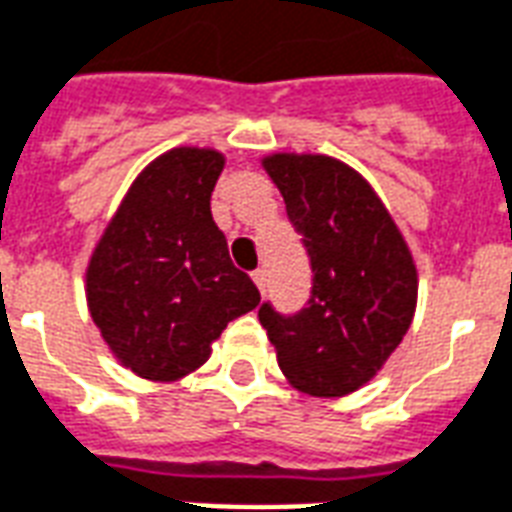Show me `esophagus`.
I'll return each mask as SVG.
<instances>
[{"label":"esophagus","instance_id":"34e87169","mask_svg":"<svg viewBox=\"0 0 512 512\" xmlns=\"http://www.w3.org/2000/svg\"><path fill=\"white\" fill-rule=\"evenodd\" d=\"M253 283L259 286V291H264V288H267V272H264V270H253Z\"/></svg>","mask_w":512,"mask_h":512}]
</instances>
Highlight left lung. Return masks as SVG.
Instances as JSON below:
<instances>
[{"label": "left lung", "mask_w": 512, "mask_h": 512, "mask_svg": "<svg viewBox=\"0 0 512 512\" xmlns=\"http://www.w3.org/2000/svg\"><path fill=\"white\" fill-rule=\"evenodd\" d=\"M264 169L302 234L313 288L297 313L264 302L259 321L299 391L343 397L383 367L410 329L416 264L370 183L343 161L275 153Z\"/></svg>", "instance_id": "8db88e82"}]
</instances>
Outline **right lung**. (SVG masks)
<instances>
[{"instance_id":"add662e5","label":"right lung","mask_w":512,"mask_h":512,"mask_svg":"<svg viewBox=\"0 0 512 512\" xmlns=\"http://www.w3.org/2000/svg\"><path fill=\"white\" fill-rule=\"evenodd\" d=\"M224 156L175 148L142 169L88 264V310L110 351L148 380L197 370L259 288L229 259L210 194Z\"/></svg>"}]
</instances>
